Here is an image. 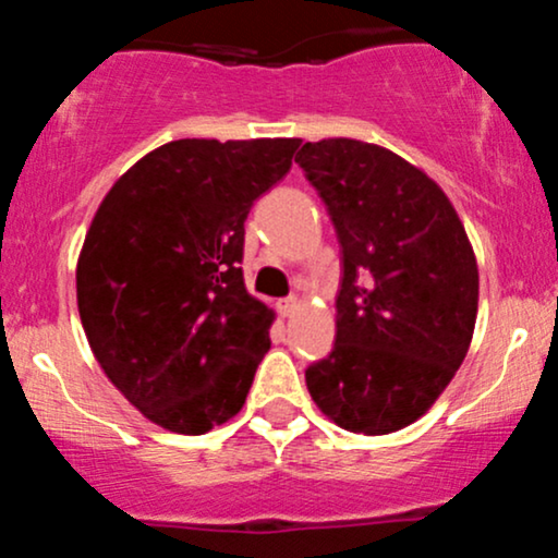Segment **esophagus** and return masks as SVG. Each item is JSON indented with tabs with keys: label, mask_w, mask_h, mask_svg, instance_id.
Wrapping results in <instances>:
<instances>
[{
	"label": "esophagus",
	"mask_w": 558,
	"mask_h": 558,
	"mask_svg": "<svg viewBox=\"0 0 558 558\" xmlns=\"http://www.w3.org/2000/svg\"><path fill=\"white\" fill-rule=\"evenodd\" d=\"M299 310V299L296 296H289V299H280L278 302V312H280V317H291L293 312Z\"/></svg>",
	"instance_id": "1"
}]
</instances>
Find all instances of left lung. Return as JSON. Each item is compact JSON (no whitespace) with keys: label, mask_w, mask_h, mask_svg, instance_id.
<instances>
[{"label":"left lung","mask_w":558,"mask_h":558,"mask_svg":"<svg viewBox=\"0 0 558 558\" xmlns=\"http://www.w3.org/2000/svg\"><path fill=\"white\" fill-rule=\"evenodd\" d=\"M296 163L341 246L336 344L307 389L333 424L389 434L418 421L466 357L480 269L442 187L381 145L304 143Z\"/></svg>","instance_id":"8db88e82"}]
</instances>
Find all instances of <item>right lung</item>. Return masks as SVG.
I'll use <instances>...</instances> for the list:
<instances>
[{
    "label": "right lung",
    "instance_id": "right-lung-1",
    "mask_svg": "<svg viewBox=\"0 0 558 558\" xmlns=\"http://www.w3.org/2000/svg\"><path fill=\"white\" fill-rule=\"evenodd\" d=\"M299 145L174 140L121 174L92 219L76 265L84 333L153 424L206 434L246 402L275 312L243 283V222Z\"/></svg>",
    "mask_w": 558,
    "mask_h": 558
}]
</instances>
